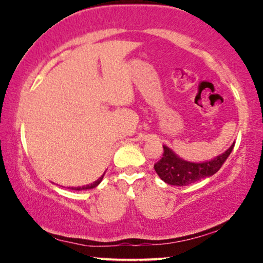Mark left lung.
<instances>
[{
    "mask_svg": "<svg viewBox=\"0 0 263 263\" xmlns=\"http://www.w3.org/2000/svg\"><path fill=\"white\" fill-rule=\"evenodd\" d=\"M163 147V157L158 163L154 164V170L167 184L183 186L217 174L224 161L228 159L230 153L232 152L235 142L220 156L202 163H193L182 159L167 146Z\"/></svg>",
    "mask_w": 263,
    "mask_h": 263,
    "instance_id": "8db88e82",
    "label": "left lung"
}]
</instances>
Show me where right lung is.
<instances>
[{
	"instance_id": "right-lung-1",
	"label": "right lung",
	"mask_w": 263,
	"mask_h": 263,
	"mask_svg": "<svg viewBox=\"0 0 263 263\" xmlns=\"http://www.w3.org/2000/svg\"><path fill=\"white\" fill-rule=\"evenodd\" d=\"M103 177H104V175L102 176V177H99L98 179H97L96 182L91 183V184H87V185H84V186H74V188H73V186H71V189H73V190H86V189H93V188H96V186L98 185L100 182H102Z\"/></svg>"
}]
</instances>
